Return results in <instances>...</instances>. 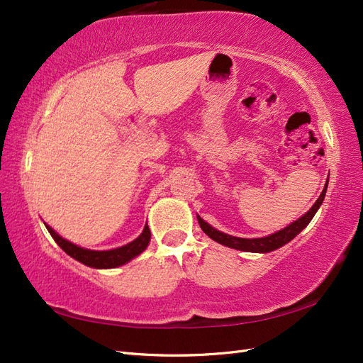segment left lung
Masks as SVG:
<instances>
[{
    "mask_svg": "<svg viewBox=\"0 0 363 363\" xmlns=\"http://www.w3.org/2000/svg\"><path fill=\"white\" fill-rule=\"evenodd\" d=\"M328 184V180H327ZM327 184L324 186V189L320 195V199L315 201V204L311 207V211L307 212L306 215H303L300 219H296L295 223H292L291 225L284 227L280 232L274 233L271 236L267 238H257V239H244V238H235V236H230L225 233L218 232L216 228H213L212 225H208L203 218H199V224L201 227L203 232L213 240H216L218 244H223L225 247L230 248H235V250H240V251H251V252H269L277 250L280 247H283L284 244H288L289 240H292L296 235H298L301 230L312 221V218L315 216L316 211L320 208V206L324 201V196H325V191H327Z\"/></svg>",
    "mask_w": 363,
    "mask_h": 363,
    "instance_id": "8db88e82",
    "label": "left lung"
}]
</instances>
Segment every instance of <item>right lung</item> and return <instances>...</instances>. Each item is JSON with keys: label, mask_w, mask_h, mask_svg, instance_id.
I'll return each mask as SVG.
<instances>
[{"label": "right lung", "mask_w": 363, "mask_h": 363, "mask_svg": "<svg viewBox=\"0 0 363 363\" xmlns=\"http://www.w3.org/2000/svg\"><path fill=\"white\" fill-rule=\"evenodd\" d=\"M45 227L50 232V235L52 236V239L56 240L57 245L65 252H67V255H69L75 260L84 263V265H87V267L98 268V269H108V268H116V267L124 265V263L139 256L140 252L148 247V242L151 239V232H150L148 225L145 224L144 232H142L140 236L136 238L133 242H130L124 247L115 248V250H108V251H94V250H84L82 247H77V245L71 244L69 240L59 236L47 224H45Z\"/></svg>", "instance_id": "obj_1"}]
</instances>
